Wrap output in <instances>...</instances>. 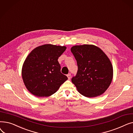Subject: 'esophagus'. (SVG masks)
<instances>
[{"label":"esophagus","mask_w":133,"mask_h":133,"mask_svg":"<svg viewBox=\"0 0 133 133\" xmlns=\"http://www.w3.org/2000/svg\"><path fill=\"white\" fill-rule=\"evenodd\" d=\"M67 78H68V80H70L71 78V74L70 73L68 74L67 75Z\"/></svg>","instance_id":"obj_1"}]
</instances>
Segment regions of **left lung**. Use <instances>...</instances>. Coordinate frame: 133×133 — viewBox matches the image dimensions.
Listing matches in <instances>:
<instances>
[{"instance_id":"left-lung-1","label":"left lung","mask_w":133,"mask_h":133,"mask_svg":"<svg viewBox=\"0 0 133 133\" xmlns=\"http://www.w3.org/2000/svg\"><path fill=\"white\" fill-rule=\"evenodd\" d=\"M71 51L78 67L77 74L72 79L78 91L87 97L102 95L113 77V66L107 55L93 45L73 46Z\"/></svg>"}]
</instances>
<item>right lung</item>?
<instances>
[{"label":"right lung","instance_id":"obj_1","mask_svg":"<svg viewBox=\"0 0 133 133\" xmlns=\"http://www.w3.org/2000/svg\"><path fill=\"white\" fill-rule=\"evenodd\" d=\"M66 49L65 46L45 44L35 48L27 55L22 67L24 85L37 97L55 93L68 78L61 73L58 59Z\"/></svg>","mask_w":133,"mask_h":133}]
</instances>
